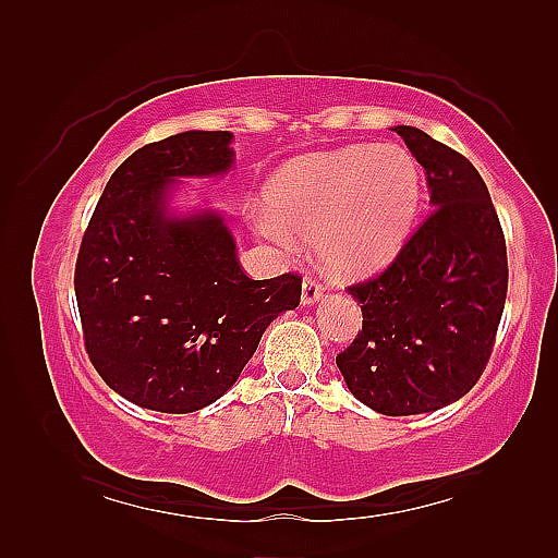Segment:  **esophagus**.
<instances>
[{
    "mask_svg": "<svg viewBox=\"0 0 558 558\" xmlns=\"http://www.w3.org/2000/svg\"><path fill=\"white\" fill-rule=\"evenodd\" d=\"M322 294H324L322 282H318L316 278H312V276H306L304 282H302V302L304 304H314V302L322 300Z\"/></svg>",
    "mask_w": 558,
    "mask_h": 558,
    "instance_id": "34e87169",
    "label": "esophagus"
}]
</instances>
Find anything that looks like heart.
Returning <instances> with one entry per match:
<instances>
[{"label": "heart", "instance_id": "b5f03b06", "mask_svg": "<svg viewBox=\"0 0 558 558\" xmlns=\"http://www.w3.org/2000/svg\"><path fill=\"white\" fill-rule=\"evenodd\" d=\"M260 236L322 242L340 272H369L393 256L420 206V168L400 146H348L286 165L268 186Z\"/></svg>", "mask_w": 558, "mask_h": 558}]
</instances>
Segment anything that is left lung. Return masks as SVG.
Wrapping results in <instances>:
<instances>
[{"label":"left lung","mask_w":558,"mask_h":558,"mask_svg":"<svg viewBox=\"0 0 558 558\" xmlns=\"http://www.w3.org/2000/svg\"><path fill=\"white\" fill-rule=\"evenodd\" d=\"M426 170L432 213L378 276L350 286L362 330L336 364L352 396L388 417L446 408L480 381L508 292L489 189L465 156L396 126Z\"/></svg>","instance_id":"8db88e82"}]
</instances>
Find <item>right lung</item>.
I'll list each match as a JSON object with an SVG mask.
<instances>
[{"label":"right lung","instance_id":"1","mask_svg":"<svg viewBox=\"0 0 558 558\" xmlns=\"http://www.w3.org/2000/svg\"><path fill=\"white\" fill-rule=\"evenodd\" d=\"M230 141L184 132L138 148L83 232L74 272L83 342L102 381L141 408L186 414L216 402L272 318L300 306L302 276L248 278L216 213H168L177 177L230 170Z\"/></svg>","mask_w":558,"mask_h":558}]
</instances>
